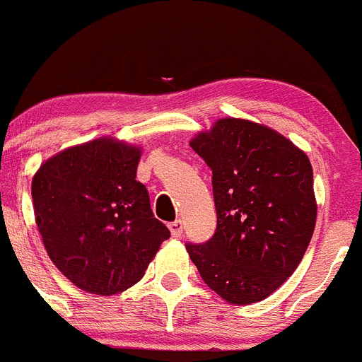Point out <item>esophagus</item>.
I'll list each match as a JSON object with an SVG mask.
<instances>
[{"label": "esophagus", "mask_w": 362, "mask_h": 362, "mask_svg": "<svg viewBox=\"0 0 362 362\" xmlns=\"http://www.w3.org/2000/svg\"><path fill=\"white\" fill-rule=\"evenodd\" d=\"M168 227H170L173 238H182V234H184V221H182V219H175V221H171Z\"/></svg>", "instance_id": "esophagus-1"}]
</instances>
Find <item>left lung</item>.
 <instances>
[{
  "label": "left lung",
  "instance_id": "left-lung-1",
  "mask_svg": "<svg viewBox=\"0 0 362 362\" xmlns=\"http://www.w3.org/2000/svg\"><path fill=\"white\" fill-rule=\"evenodd\" d=\"M212 171L218 225L207 243L185 248L212 291L255 303L282 286L313 238V165L279 132L225 117L191 141Z\"/></svg>",
  "mask_w": 362,
  "mask_h": 362
}]
</instances>
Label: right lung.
<instances>
[{
    "label": "right lung",
    "instance_id": "1",
    "mask_svg": "<svg viewBox=\"0 0 362 362\" xmlns=\"http://www.w3.org/2000/svg\"><path fill=\"white\" fill-rule=\"evenodd\" d=\"M141 150L101 137L48 158L32 180L35 223L74 286L110 296L143 279L170 230L135 180Z\"/></svg>",
    "mask_w": 362,
    "mask_h": 362
}]
</instances>
